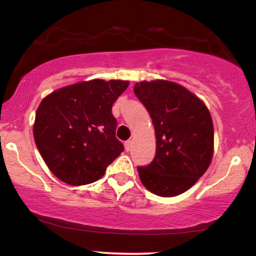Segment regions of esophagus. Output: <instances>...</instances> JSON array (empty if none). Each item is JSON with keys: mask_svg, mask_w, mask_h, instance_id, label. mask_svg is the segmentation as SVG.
<instances>
[{"mask_svg": "<svg viewBox=\"0 0 256 256\" xmlns=\"http://www.w3.org/2000/svg\"><path fill=\"white\" fill-rule=\"evenodd\" d=\"M132 148V140H126L125 142V150L130 152Z\"/></svg>", "mask_w": 256, "mask_h": 256, "instance_id": "esophagus-1", "label": "esophagus"}]
</instances>
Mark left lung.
<instances>
[{
  "instance_id": "left-lung-1",
  "label": "left lung",
  "mask_w": 256,
  "mask_h": 256,
  "mask_svg": "<svg viewBox=\"0 0 256 256\" xmlns=\"http://www.w3.org/2000/svg\"><path fill=\"white\" fill-rule=\"evenodd\" d=\"M134 95L152 120L156 152L148 166H138L143 185L158 196L186 192L210 167L213 155L212 116L198 96L173 82L134 84Z\"/></svg>"
}]
</instances>
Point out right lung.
<instances>
[{"label": "right lung", "mask_w": 256, "mask_h": 256, "mask_svg": "<svg viewBox=\"0 0 256 256\" xmlns=\"http://www.w3.org/2000/svg\"><path fill=\"white\" fill-rule=\"evenodd\" d=\"M128 82L94 79L61 88L40 102L34 137L44 162L60 180L85 185L104 174L124 146L116 140L112 106Z\"/></svg>", "instance_id": "add662e5"}]
</instances>
